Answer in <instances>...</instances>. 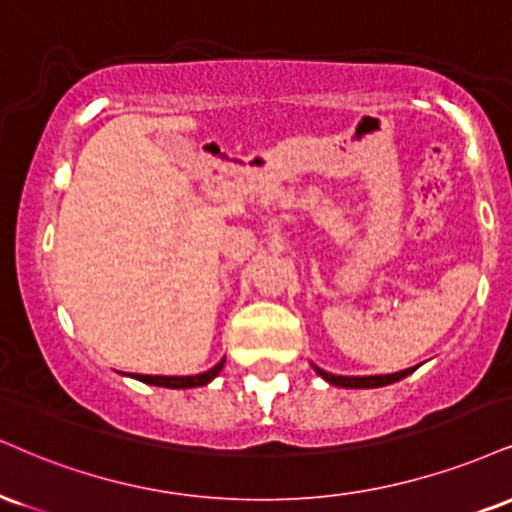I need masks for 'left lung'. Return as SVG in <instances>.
Listing matches in <instances>:
<instances>
[{
  "mask_svg": "<svg viewBox=\"0 0 512 512\" xmlns=\"http://www.w3.org/2000/svg\"><path fill=\"white\" fill-rule=\"evenodd\" d=\"M312 367H315V372L326 381V384L338 386V389H379V386H389V384H396V381H400V379H405L420 365L403 369V372L377 374V377H336V374L324 372V369H319L317 365H312Z\"/></svg>",
  "mask_w": 512,
  "mask_h": 512,
  "instance_id": "8db88e82",
  "label": "left lung"
}]
</instances>
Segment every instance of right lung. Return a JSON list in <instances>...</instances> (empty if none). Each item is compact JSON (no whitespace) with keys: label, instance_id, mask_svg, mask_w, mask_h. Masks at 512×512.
Wrapping results in <instances>:
<instances>
[{"label":"right lung","instance_id":"obj_1","mask_svg":"<svg viewBox=\"0 0 512 512\" xmlns=\"http://www.w3.org/2000/svg\"><path fill=\"white\" fill-rule=\"evenodd\" d=\"M224 362L226 357L219 365H214L212 369H207V372L202 374H195V377H152V374H135V379L150 386H164V389H197V386H207L214 377H219Z\"/></svg>","mask_w":512,"mask_h":512}]
</instances>
